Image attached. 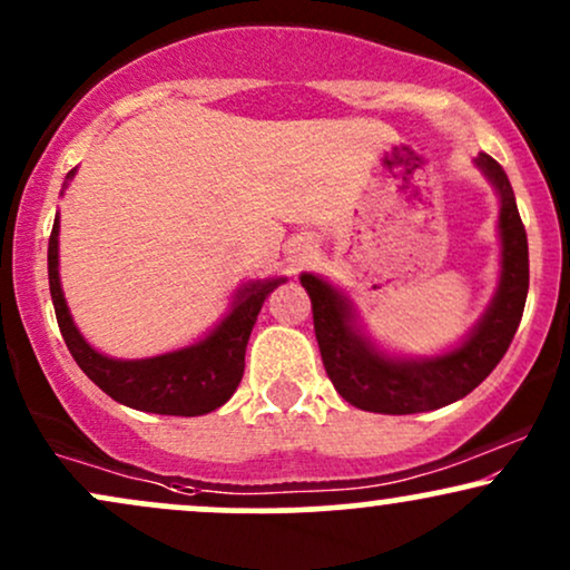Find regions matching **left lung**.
<instances>
[{"mask_svg":"<svg viewBox=\"0 0 570 570\" xmlns=\"http://www.w3.org/2000/svg\"><path fill=\"white\" fill-rule=\"evenodd\" d=\"M474 163L501 198V278L485 316L453 351L431 358L381 353L362 335L351 299L343 292L313 273L299 276V284L311 294L313 330L326 375L353 407L412 415L453 404L485 381L512 343L528 297V235L503 168L485 153Z\"/></svg>","mask_w":570,"mask_h":570,"instance_id":"1","label":"left lung"}]
</instances>
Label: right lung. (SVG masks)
I'll return each mask as SVG.
<instances>
[{"label":"right lung","instance_id":"add662e5","mask_svg":"<svg viewBox=\"0 0 570 570\" xmlns=\"http://www.w3.org/2000/svg\"><path fill=\"white\" fill-rule=\"evenodd\" d=\"M75 171L67 174L69 185ZM58 217L53 222L48 244V278L50 297H53L58 330H61L67 348L85 375L94 381L104 394L126 407L158 412V415H206L222 407L235 394L244 377L246 343L263 311L265 297L284 284V278H265L244 284L233 297V307L222 322L198 343L187 348L160 353L153 358H109L85 343L67 299H63L61 276H58Z\"/></svg>","mask_w":570,"mask_h":570}]
</instances>
